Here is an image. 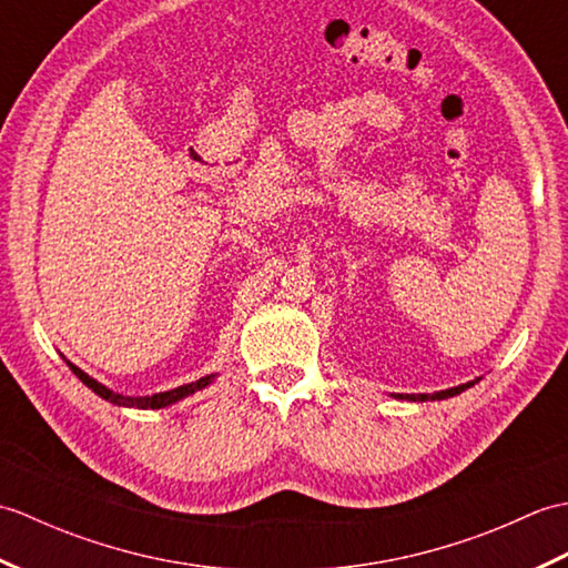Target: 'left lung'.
Listing matches in <instances>:
<instances>
[{
	"label": "left lung",
	"mask_w": 568,
	"mask_h": 568,
	"mask_svg": "<svg viewBox=\"0 0 568 568\" xmlns=\"http://www.w3.org/2000/svg\"><path fill=\"white\" fill-rule=\"evenodd\" d=\"M480 378H476V381H468V383H464V385H456V388H449V390H439V393H432V395H427V393H419V395H400L397 393L395 397H405V400H415V403H425V400H446V397H454V395H458V393H464L466 388H470V385H476Z\"/></svg>",
	"instance_id": "obj_1"
}]
</instances>
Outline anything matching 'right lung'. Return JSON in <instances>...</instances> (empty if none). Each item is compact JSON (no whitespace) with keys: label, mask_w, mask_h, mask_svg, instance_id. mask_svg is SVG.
<instances>
[{"label":"right lung","mask_w":568,"mask_h":568,"mask_svg":"<svg viewBox=\"0 0 568 568\" xmlns=\"http://www.w3.org/2000/svg\"><path fill=\"white\" fill-rule=\"evenodd\" d=\"M65 364L70 366V371L75 373V376H78L84 385H88V388H90L92 393H98L100 397H104V400H110V403H114V405H119V407L161 409V407H168V405H173V403H178V400H183V397H187V395H192V393L207 388V385L214 381V373H212V376H204V378H200V381H195V383H185V385H180V388H173V390L155 393V395H143V397H141V395H139V397H131V395H122V393L110 390V388H106V385H102V383H98L94 378H90L88 373L80 371L75 364H70V361H65Z\"/></svg>","instance_id":"right-lung-1"}]
</instances>
